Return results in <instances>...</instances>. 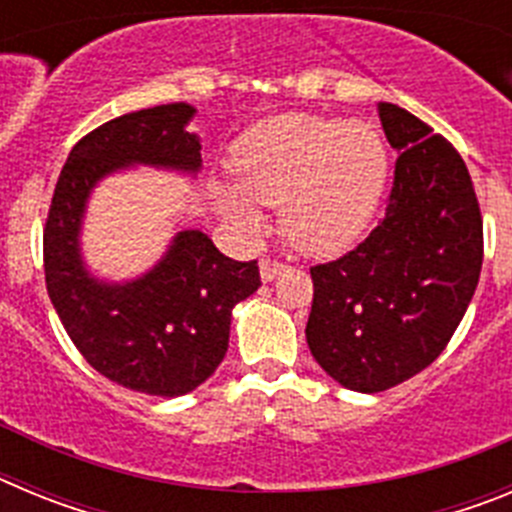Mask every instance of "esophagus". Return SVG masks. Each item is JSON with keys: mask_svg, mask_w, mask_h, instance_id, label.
I'll return each mask as SVG.
<instances>
[{"mask_svg": "<svg viewBox=\"0 0 512 512\" xmlns=\"http://www.w3.org/2000/svg\"><path fill=\"white\" fill-rule=\"evenodd\" d=\"M282 271H284V264H277V261H261L259 264L261 282H274Z\"/></svg>", "mask_w": 512, "mask_h": 512, "instance_id": "34e87169", "label": "esophagus"}]
</instances>
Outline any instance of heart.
Returning a JSON list of instances; mask_svg holds the SVG:
<instances>
[{
  "label": "heart",
  "mask_w": 512,
  "mask_h": 512,
  "mask_svg": "<svg viewBox=\"0 0 512 512\" xmlns=\"http://www.w3.org/2000/svg\"><path fill=\"white\" fill-rule=\"evenodd\" d=\"M235 187L215 200L230 223L259 230V207H282L287 241L310 256L354 246L372 225L390 176V156L366 122L284 112L253 125L230 153Z\"/></svg>",
  "instance_id": "heart-1"
}]
</instances>
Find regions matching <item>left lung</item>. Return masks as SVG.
Returning a JSON list of instances; mask_svg holds the SVG:
<instances>
[{
  "mask_svg": "<svg viewBox=\"0 0 512 512\" xmlns=\"http://www.w3.org/2000/svg\"><path fill=\"white\" fill-rule=\"evenodd\" d=\"M395 148L384 220L361 246L312 266L307 346L323 372L364 395L384 392L441 356L482 271V215L467 164L449 140L379 102Z\"/></svg>",
  "mask_w": 512,
  "mask_h": 512,
  "instance_id": "obj_1",
  "label": "left lung"
}]
</instances>
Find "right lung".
Here are the masks:
<instances>
[{
	"mask_svg": "<svg viewBox=\"0 0 512 512\" xmlns=\"http://www.w3.org/2000/svg\"><path fill=\"white\" fill-rule=\"evenodd\" d=\"M187 102L104 122L66 158L45 223V284L81 356L110 382L156 397L197 390L230 341L233 307L261 287L256 261H233L207 233L179 228L164 256L133 279H104L84 259L81 233L94 189L135 166L194 179L202 138Z\"/></svg>",
	"mask_w": 512,
	"mask_h": 512,
	"instance_id": "1",
	"label": "right lung"
}]
</instances>
